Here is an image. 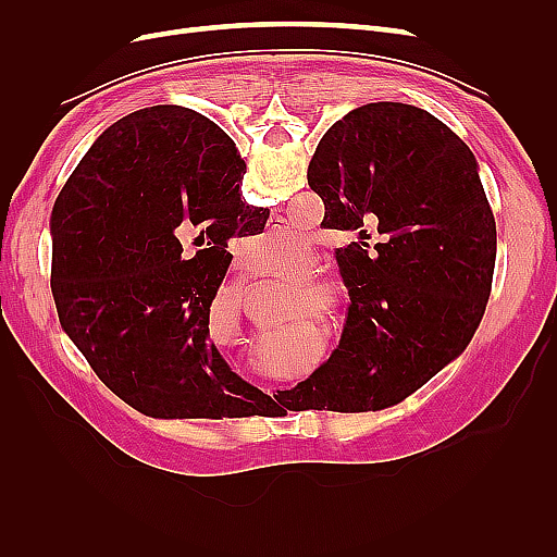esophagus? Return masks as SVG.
<instances>
[{"label":"esophagus","mask_w":557,"mask_h":557,"mask_svg":"<svg viewBox=\"0 0 557 557\" xmlns=\"http://www.w3.org/2000/svg\"><path fill=\"white\" fill-rule=\"evenodd\" d=\"M281 223H283V221H278V218H272V221H269V230H278Z\"/></svg>","instance_id":"1"}]
</instances>
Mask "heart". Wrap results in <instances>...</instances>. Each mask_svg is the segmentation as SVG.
<instances>
[{"label": "heart", "instance_id": "b5f03b06", "mask_svg": "<svg viewBox=\"0 0 557 557\" xmlns=\"http://www.w3.org/2000/svg\"><path fill=\"white\" fill-rule=\"evenodd\" d=\"M305 239L299 237V234H295V232H288L285 234V237H281L274 246H276V250H278V256L281 258H290V256H295L297 250H301L305 248ZM313 269H315V262L313 260H309V262H305L301 264V276H311L313 274ZM305 288H307V293L309 295H313V297H323L325 301H330V305H336V301H339V297H342V293H339V288H336V285L332 283V281H325V278H311V281H307L305 283Z\"/></svg>", "mask_w": 557, "mask_h": 557}]
</instances>
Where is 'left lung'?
Masks as SVG:
<instances>
[{"label":"left lung","instance_id":"1","mask_svg":"<svg viewBox=\"0 0 557 557\" xmlns=\"http://www.w3.org/2000/svg\"><path fill=\"white\" fill-rule=\"evenodd\" d=\"M323 225L383 237L336 250L350 307L339 348L299 383L295 411H379L469 346L493 288L497 230L479 162L432 113L364 104L336 121L309 164ZM296 391V387H295Z\"/></svg>","mask_w":557,"mask_h":557}]
</instances>
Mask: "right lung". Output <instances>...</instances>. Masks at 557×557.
I'll list each match as a JSON object with an SVG mask.
<instances>
[{
    "instance_id": "obj_1",
    "label": "right lung",
    "mask_w": 557,
    "mask_h": 557,
    "mask_svg": "<svg viewBox=\"0 0 557 557\" xmlns=\"http://www.w3.org/2000/svg\"><path fill=\"white\" fill-rule=\"evenodd\" d=\"M246 162L209 117L174 104L104 129L50 213L60 325L111 393L150 418H242L260 391L209 339L234 234L264 227ZM205 245L180 260L181 240Z\"/></svg>"
}]
</instances>
